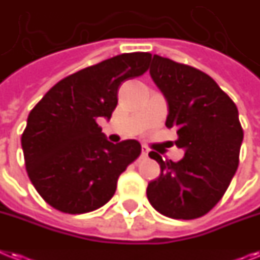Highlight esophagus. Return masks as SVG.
I'll return each instance as SVG.
<instances>
[{
    "mask_svg": "<svg viewBox=\"0 0 260 260\" xmlns=\"http://www.w3.org/2000/svg\"><path fill=\"white\" fill-rule=\"evenodd\" d=\"M148 148L143 145V148H141V157H147V156H148Z\"/></svg>",
    "mask_w": 260,
    "mask_h": 260,
    "instance_id": "esophagus-1",
    "label": "esophagus"
}]
</instances>
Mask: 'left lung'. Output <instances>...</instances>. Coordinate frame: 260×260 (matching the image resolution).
I'll list each match as a JSON object with an SVG mask.
<instances>
[{
  "instance_id": "8db88e82",
  "label": "left lung",
  "mask_w": 260,
  "mask_h": 260,
  "mask_svg": "<svg viewBox=\"0 0 260 260\" xmlns=\"http://www.w3.org/2000/svg\"><path fill=\"white\" fill-rule=\"evenodd\" d=\"M149 75L168 103L167 128L176 129L175 144L185 153L172 161L149 152L161 174L148 183L147 198L164 216L200 218L224 195L239 164L238 108L214 79L188 65L153 54Z\"/></svg>"
}]
</instances>
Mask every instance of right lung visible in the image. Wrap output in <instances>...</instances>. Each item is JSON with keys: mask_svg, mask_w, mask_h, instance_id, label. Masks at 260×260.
<instances>
[{"mask_svg": "<svg viewBox=\"0 0 260 260\" xmlns=\"http://www.w3.org/2000/svg\"><path fill=\"white\" fill-rule=\"evenodd\" d=\"M151 54L123 53L58 81L27 116L21 145L27 176L41 198L65 214L108 203L117 179L139 157L136 140L113 144L97 119L109 120L121 82L147 72Z\"/></svg>", "mask_w": 260, "mask_h": 260, "instance_id": "add662e5", "label": "right lung"}]
</instances>
